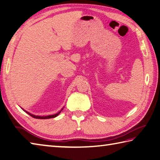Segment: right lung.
Instances as JSON below:
<instances>
[{"label":"right lung","mask_w":160,"mask_h":160,"mask_svg":"<svg viewBox=\"0 0 160 160\" xmlns=\"http://www.w3.org/2000/svg\"><path fill=\"white\" fill-rule=\"evenodd\" d=\"M62 109H63V108H62V109H61V111H59L58 113H56V114H54V115H47V116H38V115H33V114H31L30 113H29V112H28V111H26V113H28L29 115H31L32 117H33V118H36V119H49V118H56V116H58V115H59V113H60L61 111H62ZM24 110V109H23ZM25 111V110H24Z\"/></svg>","instance_id":"right-lung-1"}]
</instances>
